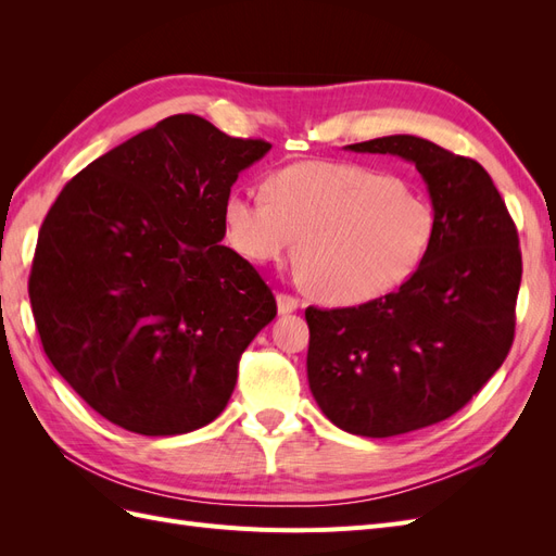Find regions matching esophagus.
<instances>
[{"label":"esophagus","mask_w":556,"mask_h":556,"mask_svg":"<svg viewBox=\"0 0 556 556\" xmlns=\"http://www.w3.org/2000/svg\"><path fill=\"white\" fill-rule=\"evenodd\" d=\"M278 313L280 315H288V313H294L299 308V299L292 296V294H278Z\"/></svg>","instance_id":"34e87169"}]
</instances>
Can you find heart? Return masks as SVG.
Returning <instances> with one entry per match:
<instances>
[{"mask_svg":"<svg viewBox=\"0 0 556 556\" xmlns=\"http://www.w3.org/2000/svg\"><path fill=\"white\" fill-rule=\"evenodd\" d=\"M229 245L252 264L296 250L319 299L359 306L408 282L435 237V211L401 178L359 164L301 162L274 172L264 194L225 201Z\"/></svg>","mask_w":556,"mask_h":556,"instance_id":"b5f03b06","label":"heart"}]
</instances>
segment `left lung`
Here are the masks:
<instances>
[{
	"instance_id": "left-lung-1",
	"label": "left lung",
	"mask_w": 556,
	"mask_h": 556,
	"mask_svg": "<svg viewBox=\"0 0 556 556\" xmlns=\"http://www.w3.org/2000/svg\"><path fill=\"white\" fill-rule=\"evenodd\" d=\"M415 164L435 211L425 264L355 308H306L308 384L331 422L368 439L443 422L482 390L515 336L521 252L482 166L410 134L345 146Z\"/></svg>"
}]
</instances>
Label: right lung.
Segmentation results:
<instances>
[{"instance_id":"right-lung-1","label":"right lung","mask_w":556,"mask_h":556,"mask_svg":"<svg viewBox=\"0 0 556 556\" xmlns=\"http://www.w3.org/2000/svg\"><path fill=\"white\" fill-rule=\"evenodd\" d=\"M271 143L164 117L64 185L39 231L29 301L55 371L109 422L188 433L220 415L276 317L257 268L223 245L225 201Z\"/></svg>"}]
</instances>
